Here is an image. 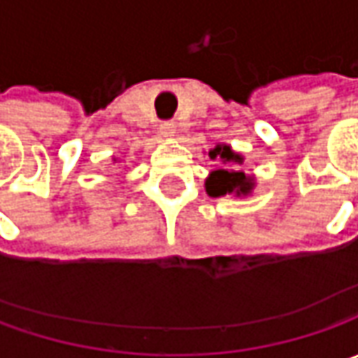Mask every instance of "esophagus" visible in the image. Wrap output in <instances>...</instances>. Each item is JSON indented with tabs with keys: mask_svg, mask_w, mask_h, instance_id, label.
Wrapping results in <instances>:
<instances>
[{
	"mask_svg": "<svg viewBox=\"0 0 358 358\" xmlns=\"http://www.w3.org/2000/svg\"><path fill=\"white\" fill-rule=\"evenodd\" d=\"M159 131H161V135H163L165 139H171L173 135H175V123H173V121H165V123H161Z\"/></svg>",
	"mask_w": 358,
	"mask_h": 358,
	"instance_id": "esophagus-1",
	"label": "esophagus"
}]
</instances>
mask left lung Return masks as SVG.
Returning a JSON list of instances; mask_svg holds the SVG:
<instances>
[{
	"mask_svg": "<svg viewBox=\"0 0 358 358\" xmlns=\"http://www.w3.org/2000/svg\"><path fill=\"white\" fill-rule=\"evenodd\" d=\"M211 159H221L223 167H219L217 171H213L207 181H205V189L209 197H223V195H249L253 191L255 181L245 175V171H241L243 165V155L235 153L229 145H215L213 149L209 151Z\"/></svg>",
	"mask_w": 358,
	"mask_h": 358,
	"instance_id": "1",
	"label": "left lung"
}]
</instances>
